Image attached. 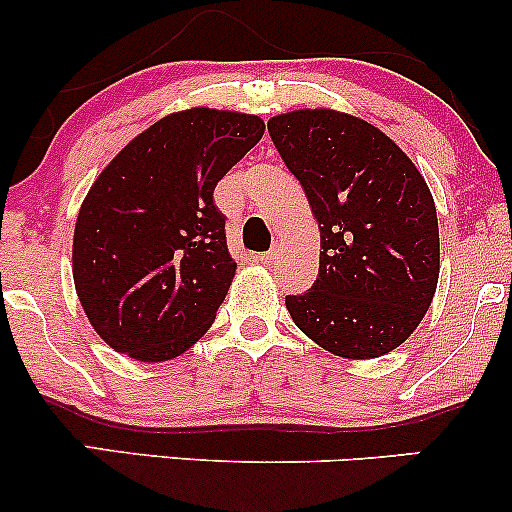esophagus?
Masks as SVG:
<instances>
[{
    "instance_id": "esophagus-1",
    "label": "esophagus",
    "mask_w": 512,
    "mask_h": 512,
    "mask_svg": "<svg viewBox=\"0 0 512 512\" xmlns=\"http://www.w3.org/2000/svg\"><path fill=\"white\" fill-rule=\"evenodd\" d=\"M279 257H281V250L274 248L269 252H262V255H257V260H260L262 264H276V262H279Z\"/></svg>"
}]
</instances>
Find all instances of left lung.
Segmentation results:
<instances>
[{
	"instance_id": "8db88e82",
	"label": "left lung",
	"mask_w": 512,
	"mask_h": 512,
	"mask_svg": "<svg viewBox=\"0 0 512 512\" xmlns=\"http://www.w3.org/2000/svg\"><path fill=\"white\" fill-rule=\"evenodd\" d=\"M320 226V274L286 296L298 330L344 358L397 349L438 286V216L424 175L370 122L305 108L267 122Z\"/></svg>"
}]
</instances>
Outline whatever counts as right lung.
<instances>
[{
    "label": "right lung",
    "mask_w": 512,
    "mask_h": 512,
    "mask_svg": "<svg viewBox=\"0 0 512 512\" xmlns=\"http://www.w3.org/2000/svg\"><path fill=\"white\" fill-rule=\"evenodd\" d=\"M262 134L257 115L180 110L103 168L76 216L72 272L105 344L170 361L214 325L236 276L214 187Z\"/></svg>",
    "instance_id": "1"
}]
</instances>
